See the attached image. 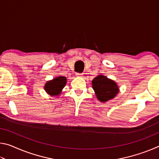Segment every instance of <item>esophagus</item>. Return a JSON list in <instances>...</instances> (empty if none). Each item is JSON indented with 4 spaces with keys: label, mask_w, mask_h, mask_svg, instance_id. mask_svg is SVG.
Here are the masks:
<instances>
[{
    "label": "esophagus",
    "mask_w": 159,
    "mask_h": 159,
    "mask_svg": "<svg viewBox=\"0 0 159 159\" xmlns=\"http://www.w3.org/2000/svg\"><path fill=\"white\" fill-rule=\"evenodd\" d=\"M76 75L77 76H82L83 75V73H76Z\"/></svg>",
    "instance_id": "34e87169"
}]
</instances>
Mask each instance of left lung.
Here are the masks:
<instances>
[{"mask_svg": "<svg viewBox=\"0 0 159 159\" xmlns=\"http://www.w3.org/2000/svg\"><path fill=\"white\" fill-rule=\"evenodd\" d=\"M93 88L99 101L107 102L115 98L118 93L117 84L114 80L107 79L106 76L99 75L93 80Z\"/></svg>", "mask_w": 159, "mask_h": 159, "instance_id": "obj_1", "label": "left lung"}]
</instances>
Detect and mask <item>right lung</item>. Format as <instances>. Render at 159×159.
Returning a JSON list of instances; mask_svg holds the SVG:
<instances>
[{
  "instance_id": "right-lung-1",
  "label": "right lung",
  "mask_w": 159,
  "mask_h": 159,
  "mask_svg": "<svg viewBox=\"0 0 159 159\" xmlns=\"http://www.w3.org/2000/svg\"><path fill=\"white\" fill-rule=\"evenodd\" d=\"M66 79L64 76H60L48 81L45 85V90L51 95H58L62 88L65 86Z\"/></svg>"
}]
</instances>
